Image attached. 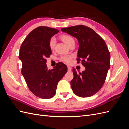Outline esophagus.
<instances>
[{
	"label": "esophagus",
	"instance_id": "esophagus-1",
	"mask_svg": "<svg viewBox=\"0 0 129 129\" xmlns=\"http://www.w3.org/2000/svg\"><path fill=\"white\" fill-rule=\"evenodd\" d=\"M68 71L71 72V71H72V68H71V67H69V66H68Z\"/></svg>",
	"mask_w": 129,
	"mask_h": 129
}]
</instances>
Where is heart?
<instances>
[{
    "label": "heart",
    "mask_w": 129,
    "mask_h": 129,
    "mask_svg": "<svg viewBox=\"0 0 129 129\" xmlns=\"http://www.w3.org/2000/svg\"><path fill=\"white\" fill-rule=\"evenodd\" d=\"M61 40L63 41L65 44L67 46H69L72 43L75 42L74 39L73 37L69 36V35H62L60 37ZM56 44L55 39L54 37L50 38V39L49 41V48L53 50ZM72 56H62L60 57V60L62 62H64L65 63H70L71 62Z\"/></svg>",
    "instance_id": "b5f03b06"
}]
</instances>
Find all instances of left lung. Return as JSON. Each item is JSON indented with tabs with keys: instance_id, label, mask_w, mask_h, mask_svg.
<instances>
[{
	"instance_id": "1",
	"label": "left lung",
	"mask_w": 129,
	"mask_h": 129,
	"mask_svg": "<svg viewBox=\"0 0 129 129\" xmlns=\"http://www.w3.org/2000/svg\"><path fill=\"white\" fill-rule=\"evenodd\" d=\"M77 39L79 50L77 60L81 59L85 71L77 73L73 69L74 78L71 82L75 94L81 97L91 96L102 87L110 67V54L105 41L94 30L84 25L61 28Z\"/></svg>"
}]
</instances>
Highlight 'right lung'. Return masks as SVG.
Wrapping results in <instances>:
<instances>
[{
  "label": "right lung",
  "instance_id": "right-lung-1",
  "mask_svg": "<svg viewBox=\"0 0 129 129\" xmlns=\"http://www.w3.org/2000/svg\"><path fill=\"white\" fill-rule=\"evenodd\" d=\"M58 32L48 27H38L29 33L20 48L22 75L30 91L41 99L55 95L58 82L67 72V66L62 62L52 70L46 65V58L52 54L49 41Z\"/></svg>",
  "mask_w": 129,
  "mask_h": 129
}]
</instances>
